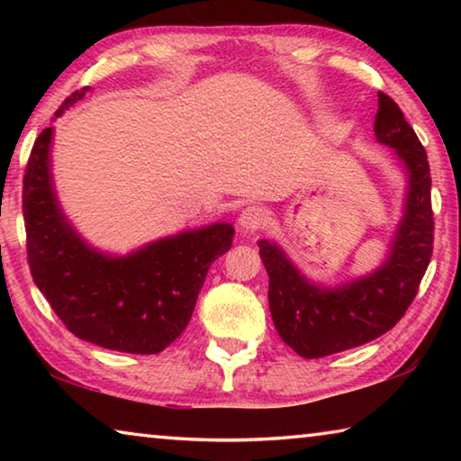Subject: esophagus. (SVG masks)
Returning <instances> with one entry per match:
<instances>
[{"instance_id": "34e87169", "label": "esophagus", "mask_w": 461, "mask_h": 461, "mask_svg": "<svg viewBox=\"0 0 461 461\" xmlns=\"http://www.w3.org/2000/svg\"><path fill=\"white\" fill-rule=\"evenodd\" d=\"M264 223H267V212H264V209L258 207V205L246 207L244 212H241L240 217H238L240 230L249 231V233H254L256 230L262 228Z\"/></svg>"}]
</instances>
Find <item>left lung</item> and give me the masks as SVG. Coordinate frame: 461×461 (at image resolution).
<instances>
[{"mask_svg":"<svg viewBox=\"0 0 461 461\" xmlns=\"http://www.w3.org/2000/svg\"><path fill=\"white\" fill-rule=\"evenodd\" d=\"M376 142L388 146L407 178L402 217L384 262L368 275L341 285L307 278L272 240H258L268 272V305L280 338L296 354L313 357L364 346L399 323L415 299L433 254L431 175L420 146L401 107L378 93L374 120Z\"/></svg>","mask_w":461,"mask_h":461,"instance_id":"1","label":"left lung"}]
</instances>
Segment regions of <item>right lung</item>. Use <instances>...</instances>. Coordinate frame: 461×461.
<instances>
[{
	"instance_id": "right-lung-1",
	"label": "right lung",
	"mask_w": 461,
	"mask_h": 461,
	"mask_svg": "<svg viewBox=\"0 0 461 461\" xmlns=\"http://www.w3.org/2000/svg\"><path fill=\"white\" fill-rule=\"evenodd\" d=\"M87 91H75L54 115L60 118ZM52 138L54 128H46L34 142L22 199L36 286L79 339L126 354L162 352L185 331L209 267L231 248L233 225L183 230L123 256L104 252L62 212Z\"/></svg>"
}]
</instances>
